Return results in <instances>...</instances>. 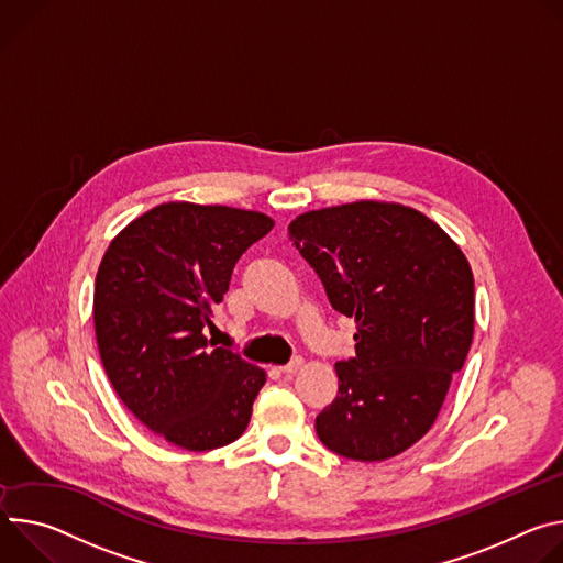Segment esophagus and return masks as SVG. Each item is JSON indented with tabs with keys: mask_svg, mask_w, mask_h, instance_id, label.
<instances>
[{
	"mask_svg": "<svg viewBox=\"0 0 563 563\" xmlns=\"http://www.w3.org/2000/svg\"><path fill=\"white\" fill-rule=\"evenodd\" d=\"M301 366H303V360H301V357H292L288 364L282 366V373H286V376H290V373H297Z\"/></svg>",
	"mask_w": 563,
	"mask_h": 563,
	"instance_id": "1",
	"label": "esophagus"
}]
</instances>
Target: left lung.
Wrapping results in <instances>:
<instances>
[{"mask_svg": "<svg viewBox=\"0 0 563 563\" xmlns=\"http://www.w3.org/2000/svg\"><path fill=\"white\" fill-rule=\"evenodd\" d=\"M338 313L357 324L335 364L338 398L320 441L362 463L402 454L431 429L474 338V277L463 250L422 212L355 201L288 225Z\"/></svg>", "mask_w": 563, "mask_h": 563, "instance_id": "1", "label": "left lung"}]
</instances>
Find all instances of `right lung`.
I'll return each instance as SVG.
<instances>
[{
    "label": "right lung",
    "mask_w": 563,
    "mask_h": 563,
    "mask_svg": "<svg viewBox=\"0 0 563 563\" xmlns=\"http://www.w3.org/2000/svg\"><path fill=\"white\" fill-rule=\"evenodd\" d=\"M273 225L253 210L169 201L120 230L100 262L93 324L107 378L176 448H223L250 422L266 371L210 349L206 327L234 264Z\"/></svg>",
    "instance_id": "add662e5"
}]
</instances>
